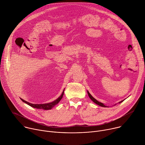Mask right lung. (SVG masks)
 I'll return each instance as SVG.
<instances>
[{
    "mask_svg": "<svg viewBox=\"0 0 145 145\" xmlns=\"http://www.w3.org/2000/svg\"><path fill=\"white\" fill-rule=\"evenodd\" d=\"M63 95V94H62ZM52 103V104H51V103H49V104H47V105H46V104H45V106H43V109H44V110H51L55 105H56V104H57L58 103V102H57V103Z\"/></svg>",
    "mask_w": 145,
    "mask_h": 145,
    "instance_id": "add662e5",
    "label": "right lung"
}]
</instances>
